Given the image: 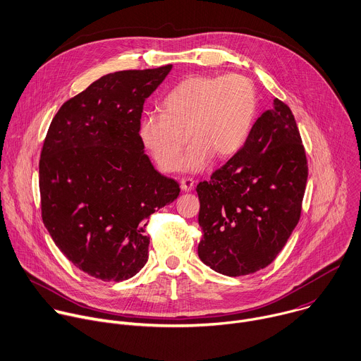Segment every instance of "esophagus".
<instances>
[{
	"label": "esophagus",
	"mask_w": 361,
	"mask_h": 361,
	"mask_svg": "<svg viewBox=\"0 0 361 361\" xmlns=\"http://www.w3.org/2000/svg\"><path fill=\"white\" fill-rule=\"evenodd\" d=\"M193 186H195V180H193L192 178H183V179H180V189H182L183 192H190V190L193 189Z\"/></svg>",
	"instance_id": "34e87169"
}]
</instances>
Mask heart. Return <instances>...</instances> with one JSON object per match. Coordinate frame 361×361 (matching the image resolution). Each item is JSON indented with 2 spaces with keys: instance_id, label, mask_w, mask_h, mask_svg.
<instances>
[{
  "instance_id": "heart-1",
  "label": "heart",
  "mask_w": 361,
  "mask_h": 361,
  "mask_svg": "<svg viewBox=\"0 0 361 361\" xmlns=\"http://www.w3.org/2000/svg\"><path fill=\"white\" fill-rule=\"evenodd\" d=\"M162 113H145L138 124L142 147L165 172L204 171L213 157L237 154L245 144L258 110L252 82L241 75H192L161 103Z\"/></svg>"
}]
</instances>
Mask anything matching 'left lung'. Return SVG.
I'll use <instances>...</instances> for the list:
<instances>
[{
  "label": "left lung",
  "mask_w": 361,
  "mask_h": 361,
  "mask_svg": "<svg viewBox=\"0 0 361 361\" xmlns=\"http://www.w3.org/2000/svg\"><path fill=\"white\" fill-rule=\"evenodd\" d=\"M307 161L290 109L278 99L254 123L244 147L197 185L199 258L240 276L269 265L300 217Z\"/></svg>",
  "instance_id": "1"
}]
</instances>
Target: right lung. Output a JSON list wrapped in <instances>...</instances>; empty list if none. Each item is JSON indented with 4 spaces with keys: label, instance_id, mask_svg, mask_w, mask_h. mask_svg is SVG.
<instances>
[{
    "label": "right lung",
    "instance_id": "add662e5",
    "mask_svg": "<svg viewBox=\"0 0 361 361\" xmlns=\"http://www.w3.org/2000/svg\"><path fill=\"white\" fill-rule=\"evenodd\" d=\"M171 69L100 78L59 109L44 142V224L69 261L102 281H126L147 264V220L180 192L138 137L142 106Z\"/></svg>",
    "mask_w": 361,
    "mask_h": 361
}]
</instances>
